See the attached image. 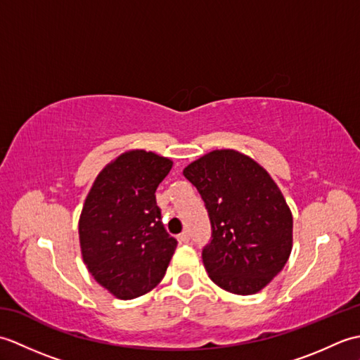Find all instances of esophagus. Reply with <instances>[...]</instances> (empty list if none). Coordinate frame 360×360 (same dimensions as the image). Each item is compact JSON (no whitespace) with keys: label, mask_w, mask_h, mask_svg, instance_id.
<instances>
[{"label":"esophagus","mask_w":360,"mask_h":360,"mask_svg":"<svg viewBox=\"0 0 360 360\" xmlns=\"http://www.w3.org/2000/svg\"><path fill=\"white\" fill-rule=\"evenodd\" d=\"M178 241L179 243H188L190 241V235L187 232H182L181 235H178Z\"/></svg>","instance_id":"1"}]
</instances>
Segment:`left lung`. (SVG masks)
<instances>
[{
  "mask_svg": "<svg viewBox=\"0 0 360 360\" xmlns=\"http://www.w3.org/2000/svg\"><path fill=\"white\" fill-rule=\"evenodd\" d=\"M212 223L202 250L210 280L236 295L266 288L292 250V212L271 174L236 150H213L184 168Z\"/></svg>",
  "mask_w": 360,
  "mask_h": 360,
  "instance_id": "left-lung-1",
  "label": "left lung"
}]
</instances>
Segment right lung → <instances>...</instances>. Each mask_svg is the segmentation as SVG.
Listing matches in <instances>:
<instances>
[{
    "label": "right lung",
    "mask_w": 360,
    "mask_h": 360,
    "mask_svg": "<svg viewBox=\"0 0 360 360\" xmlns=\"http://www.w3.org/2000/svg\"><path fill=\"white\" fill-rule=\"evenodd\" d=\"M172 167V159L153 151L128 150L103 167L83 204V263L120 300L156 288L178 246L160 223L155 196Z\"/></svg>",
    "instance_id": "obj_1"
}]
</instances>
